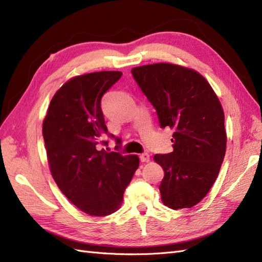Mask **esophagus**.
Returning <instances> with one entry per match:
<instances>
[{"label": "esophagus", "instance_id": "1", "mask_svg": "<svg viewBox=\"0 0 262 262\" xmlns=\"http://www.w3.org/2000/svg\"><path fill=\"white\" fill-rule=\"evenodd\" d=\"M140 160L142 163H146L149 161V154L148 153H143L140 155Z\"/></svg>", "mask_w": 262, "mask_h": 262}]
</instances>
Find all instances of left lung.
Returning <instances> with one entry per match:
<instances>
[{"label": "left lung", "mask_w": 262, "mask_h": 262, "mask_svg": "<svg viewBox=\"0 0 262 262\" xmlns=\"http://www.w3.org/2000/svg\"><path fill=\"white\" fill-rule=\"evenodd\" d=\"M132 74L157 110L160 126L174 130L173 152L154 155L164 170L162 202L172 209L191 208L208 193L225 157L220 100L202 75L179 65H144Z\"/></svg>", "instance_id": "1"}]
</instances>
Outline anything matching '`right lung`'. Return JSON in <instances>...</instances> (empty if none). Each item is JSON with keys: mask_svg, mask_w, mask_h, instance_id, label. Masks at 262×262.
<instances>
[{"mask_svg": "<svg viewBox=\"0 0 262 262\" xmlns=\"http://www.w3.org/2000/svg\"><path fill=\"white\" fill-rule=\"evenodd\" d=\"M121 72H96L71 79L53 97L43 119L49 168L55 182L77 208L91 216L115 213L140 165L137 155H122L121 141L108 133L101 110L103 94ZM116 138L117 152L100 151L103 137Z\"/></svg>", "mask_w": 262, "mask_h": 262, "instance_id": "obj_1", "label": "right lung"}]
</instances>
